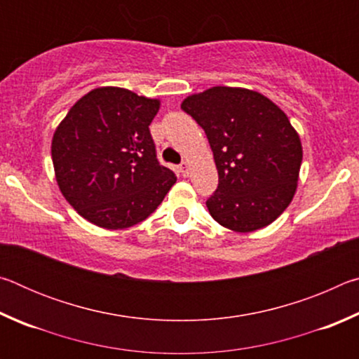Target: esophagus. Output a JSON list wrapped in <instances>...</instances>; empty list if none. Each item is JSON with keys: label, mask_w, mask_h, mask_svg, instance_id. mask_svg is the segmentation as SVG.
Masks as SVG:
<instances>
[{"label": "esophagus", "mask_w": 359, "mask_h": 359, "mask_svg": "<svg viewBox=\"0 0 359 359\" xmlns=\"http://www.w3.org/2000/svg\"><path fill=\"white\" fill-rule=\"evenodd\" d=\"M180 172H182V175H184V177H188V174H190V168H188L187 163H182V165H180Z\"/></svg>", "instance_id": "esophagus-1"}]
</instances>
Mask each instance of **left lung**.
<instances>
[{
    "mask_svg": "<svg viewBox=\"0 0 359 359\" xmlns=\"http://www.w3.org/2000/svg\"><path fill=\"white\" fill-rule=\"evenodd\" d=\"M182 109L214 151L218 187L205 201L212 218L238 233L271 224L293 199L302 161L285 112L258 92L233 87L188 96Z\"/></svg>",
    "mask_w": 359,
    "mask_h": 359,
    "instance_id": "left-lung-1",
    "label": "left lung"
}]
</instances>
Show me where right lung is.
Here are the masks:
<instances>
[{
  "label": "right lung",
  "mask_w": 359,
  "mask_h": 359,
  "mask_svg": "<svg viewBox=\"0 0 359 359\" xmlns=\"http://www.w3.org/2000/svg\"><path fill=\"white\" fill-rule=\"evenodd\" d=\"M160 101L126 88L82 96L52 139L60 190L85 220L106 229L141 223L165 199L175 174L160 165L149 125Z\"/></svg>",
  "instance_id": "add662e5"
}]
</instances>
